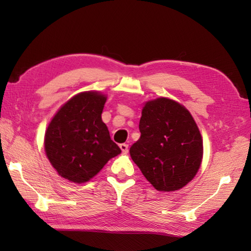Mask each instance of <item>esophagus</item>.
<instances>
[{"instance_id": "34e87169", "label": "esophagus", "mask_w": 251, "mask_h": 251, "mask_svg": "<svg viewBox=\"0 0 251 251\" xmlns=\"http://www.w3.org/2000/svg\"><path fill=\"white\" fill-rule=\"evenodd\" d=\"M120 148H121V150L123 151V153L128 152V145H126V143H121Z\"/></svg>"}]
</instances>
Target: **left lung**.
I'll return each mask as SVG.
<instances>
[{"instance_id":"left-lung-1","label":"left lung","mask_w":251,"mask_h":251,"mask_svg":"<svg viewBox=\"0 0 251 251\" xmlns=\"http://www.w3.org/2000/svg\"><path fill=\"white\" fill-rule=\"evenodd\" d=\"M140 139L130 156L154 188H183L199 172L202 140L195 121L183 105L167 98L148 101L139 123Z\"/></svg>"}]
</instances>
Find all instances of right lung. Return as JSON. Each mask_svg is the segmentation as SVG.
I'll return each instance as SVG.
<instances>
[{"label": "right lung", "instance_id": "right-lung-1", "mask_svg": "<svg viewBox=\"0 0 251 251\" xmlns=\"http://www.w3.org/2000/svg\"><path fill=\"white\" fill-rule=\"evenodd\" d=\"M105 100L96 92L74 96L47 127L46 155L58 174L72 182H86L121 153L101 120Z\"/></svg>", "mask_w": 251, "mask_h": 251}]
</instances>
